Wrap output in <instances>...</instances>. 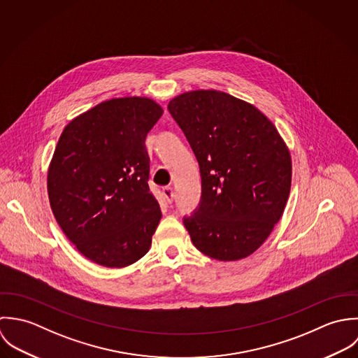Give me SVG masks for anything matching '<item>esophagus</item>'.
<instances>
[{
	"label": "esophagus",
	"instance_id": "1",
	"mask_svg": "<svg viewBox=\"0 0 358 358\" xmlns=\"http://www.w3.org/2000/svg\"><path fill=\"white\" fill-rule=\"evenodd\" d=\"M163 196H164V199L167 201V203H171V202H173V198H174L173 188H171V187H164V188H163Z\"/></svg>",
	"mask_w": 358,
	"mask_h": 358
}]
</instances>
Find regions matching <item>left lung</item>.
I'll list each match as a JSON object with an SVG mask.
<instances>
[{"instance_id":"1","label":"left lung","mask_w":358,"mask_h":358,"mask_svg":"<svg viewBox=\"0 0 358 358\" xmlns=\"http://www.w3.org/2000/svg\"><path fill=\"white\" fill-rule=\"evenodd\" d=\"M199 163L202 196L184 217L203 255L232 262L250 256L285 210L292 160L275 126L253 105L215 90L169 102Z\"/></svg>"}]
</instances>
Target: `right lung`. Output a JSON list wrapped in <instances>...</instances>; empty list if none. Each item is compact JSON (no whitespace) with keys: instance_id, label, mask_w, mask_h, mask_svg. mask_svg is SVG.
<instances>
[{"instance_id":"add662e5","label":"right lung","mask_w":358,"mask_h":358,"mask_svg":"<svg viewBox=\"0 0 358 358\" xmlns=\"http://www.w3.org/2000/svg\"><path fill=\"white\" fill-rule=\"evenodd\" d=\"M163 115L143 96L113 98L65 127L48 170V196L77 250L103 267L146 255L160 221L149 189L146 134Z\"/></svg>"}]
</instances>
